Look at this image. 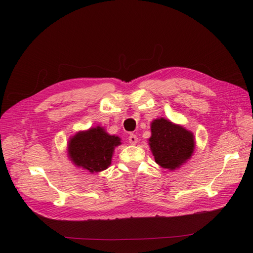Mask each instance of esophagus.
<instances>
[{
  "instance_id": "1",
  "label": "esophagus",
  "mask_w": 253,
  "mask_h": 253,
  "mask_svg": "<svg viewBox=\"0 0 253 253\" xmlns=\"http://www.w3.org/2000/svg\"><path fill=\"white\" fill-rule=\"evenodd\" d=\"M128 142L131 144H134V145L137 144V142H138V137L134 134H131L128 136Z\"/></svg>"
}]
</instances>
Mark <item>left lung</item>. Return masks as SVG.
Wrapping results in <instances>:
<instances>
[{"instance_id":"1","label":"left lung","mask_w":253,"mask_h":253,"mask_svg":"<svg viewBox=\"0 0 253 253\" xmlns=\"http://www.w3.org/2000/svg\"><path fill=\"white\" fill-rule=\"evenodd\" d=\"M149 145L155 163L169 171L177 170L192 157L195 149L193 133L169 119L151 122Z\"/></svg>"}]
</instances>
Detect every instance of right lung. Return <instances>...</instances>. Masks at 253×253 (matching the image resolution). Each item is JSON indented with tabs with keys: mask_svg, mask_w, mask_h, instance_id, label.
I'll list each match as a JSON object with an SVG mask.
<instances>
[{
	"mask_svg": "<svg viewBox=\"0 0 253 253\" xmlns=\"http://www.w3.org/2000/svg\"><path fill=\"white\" fill-rule=\"evenodd\" d=\"M120 144V137L110 135L103 126H97L71 137L67 142V156L76 167L98 173L111 166L115 148Z\"/></svg>",
	"mask_w": 253,
	"mask_h": 253,
	"instance_id": "add662e5",
	"label": "right lung"
}]
</instances>
